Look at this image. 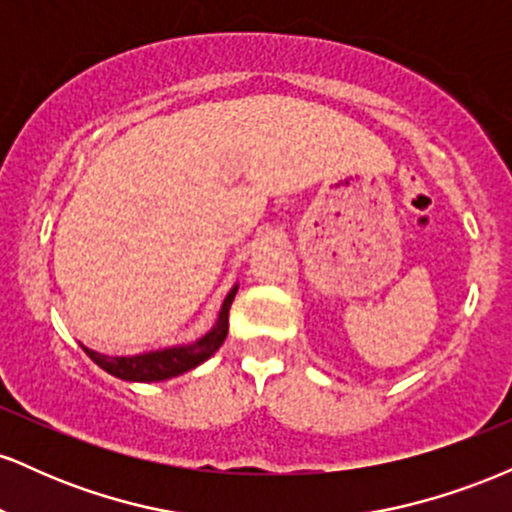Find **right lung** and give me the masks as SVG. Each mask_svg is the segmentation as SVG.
Listing matches in <instances>:
<instances>
[{
    "label": "right lung",
    "mask_w": 512,
    "mask_h": 512,
    "mask_svg": "<svg viewBox=\"0 0 512 512\" xmlns=\"http://www.w3.org/2000/svg\"><path fill=\"white\" fill-rule=\"evenodd\" d=\"M236 291L238 289L233 286L231 293L226 296V301H223L214 330L187 346H173V349L149 351V354H139V356H103V354H96V351L86 349V346L84 351L91 356V361H96L98 366L108 370V373L115 375V378L134 380V383H158V380L175 378V375L187 373V370L197 368L199 363L207 361V358L223 344V339H226V332H228V310H231Z\"/></svg>",
    "instance_id": "1"
}]
</instances>
